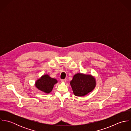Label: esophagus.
<instances>
[{
    "mask_svg": "<svg viewBox=\"0 0 131 131\" xmlns=\"http://www.w3.org/2000/svg\"><path fill=\"white\" fill-rule=\"evenodd\" d=\"M61 82H63V83H65L67 82V79H61Z\"/></svg>",
    "mask_w": 131,
    "mask_h": 131,
    "instance_id": "obj_1",
    "label": "esophagus"
}]
</instances>
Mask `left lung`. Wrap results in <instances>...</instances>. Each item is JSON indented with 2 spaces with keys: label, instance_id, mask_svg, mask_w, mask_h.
I'll use <instances>...</instances> for the list:
<instances>
[{
  "label": "left lung",
  "instance_id": "obj_1",
  "mask_svg": "<svg viewBox=\"0 0 131 131\" xmlns=\"http://www.w3.org/2000/svg\"><path fill=\"white\" fill-rule=\"evenodd\" d=\"M70 84L75 96H83L93 90L96 81L91 75L78 73L74 75Z\"/></svg>",
  "mask_w": 131,
  "mask_h": 131
}]
</instances>
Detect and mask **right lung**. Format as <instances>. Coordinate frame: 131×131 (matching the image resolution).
<instances>
[{
  "mask_svg": "<svg viewBox=\"0 0 131 131\" xmlns=\"http://www.w3.org/2000/svg\"><path fill=\"white\" fill-rule=\"evenodd\" d=\"M57 82L56 79L50 77L48 75H45L38 80L35 83V86L39 90L49 93L51 92L54 84Z\"/></svg>",
  "mask_w": 131,
  "mask_h": 131,
  "instance_id": "right-lung-1",
  "label": "right lung"
}]
</instances>
